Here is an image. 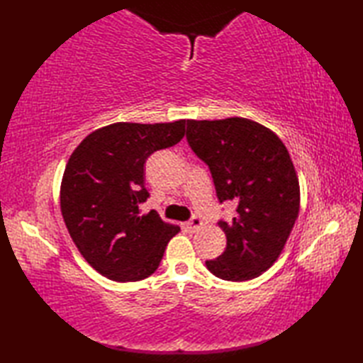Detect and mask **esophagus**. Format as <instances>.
I'll return each mask as SVG.
<instances>
[{
    "instance_id": "34e87169",
    "label": "esophagus",
    "mask_w": 363,
    "mask_h": 363,
    "mask_svg": "<svg viewBox=\"0 0 363 363\" xmlns=\"http://www.w3.org/2000/svg\"><path fill=\"white\" fill-rule=\"evenodd\" d=\"M201 226H203V220L199 217H194L187 223V228L191 230V233H196V230Z\"/></svg>"
}]
</instances>
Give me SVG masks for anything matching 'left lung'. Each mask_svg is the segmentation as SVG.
<instances>
[{
	"label": "left lung",
	"instance_id": "obj_1",
	"mask_svg": "<svg viewBox=\"0 0 363 363\" xmlns=\"http://www.w3.org/2000/svg\"><path fill=\"white\" fill-rule=\"evenodd\" d=\"M187 142L211 168L220 203L237 215L218 226L225 252L206 267L225 281H250L281 256L299 213V181L290 154L272 129L242 117L187 120Z\"/></svg>",
	"mask_w": 363,
	"mask_h": 363
}]
</instances>
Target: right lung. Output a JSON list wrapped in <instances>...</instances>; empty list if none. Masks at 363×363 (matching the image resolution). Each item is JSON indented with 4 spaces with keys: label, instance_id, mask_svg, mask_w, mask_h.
<instances>
[{
    "label": "right lung",
    "instance_id": "obj_1",
    "mask_svg": "<svg viewBox=\"0 0 363 363\" xmlns=\"http://www.w3.org/2000/svg\"><path fill=\"white\" fill-rule=\"evenodd\" d=\"M186 120L113 123L89 134L67 162L60 212L72 240L98 273L135 282L156 272L168 242L181 228L156 211L140 215L150 196L145 162L182 140Z\"/></svg>",
    "mask_w": 363,
    "mask_h": 363
}]
</instances>
